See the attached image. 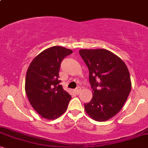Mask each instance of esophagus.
I'll return each instance as SVG.
<instances>
[{
  "mask_svg": "<svg viewBox=\"0 0 148 148\" xmlns=\"http://www.w3.org/2000/svg\"><path fill=\"white\" fill-rule=\"evenodd\" d=\"M80 92H81V89H80V88H76L75 90V94H76L77 95H78L79 94Z\"/></svg>",
  "mask_w": 148,
  "mask_h": 148,
  "instance_id": "1",
  "label": "esophagus"
}]
</instances>
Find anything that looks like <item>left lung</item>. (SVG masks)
<instances>
[{
    "label": "left lung",
    "instance_id": "left-lung-1",
    "mask_svg": "<svg viewBox=\"0 0 148 148\" xmlns=\"http://www.w3.org/2000/svg\"><path fill=\"white\" fill-rule=\"evenodd\" d=\"M89 69L93 98L84 104L86 112L97 121L115 116L126 102L131 90L130 75L119 56L105 49L79 50Z\"/></svg>",
    "mask_w": 148,
    "mask_h": 148
}]
</instances>
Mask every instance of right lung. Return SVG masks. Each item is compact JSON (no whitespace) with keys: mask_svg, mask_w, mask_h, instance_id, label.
<instances>
[{"mask_svg":"<svg viewBox=\"0 0 148 148\" xmlns=\"http://www.w3.org/2000/svg\"><path fill=\"white\" fill-rule=\"evenodd\" d=\"M71 50L53 46L44 50L32 60L25 77V92L30 104L43 118L55 119L67 108L71 96L58 79L60 64Z\"/></svg>","mask_w":148,"mask_h":148,"instance_id":"right-lung-1","label":"right lung"}]
</instances>
